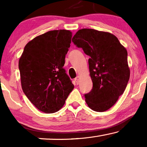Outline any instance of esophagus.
Segmentation results:
<instances>
[{"instance_id":"34e87169","label":"esophagus","mask_w":147,"mask_h":147,"mask_svg":"<svg viewBox=\"0 0 147 147\" xmlns=\"http://www.w3.org/2000/svg\"><path fill=\"white\" fill-rule=\"evenodd\" d=\"M75 81L78 85L80 84V76H77V77L75 78Z\"/></svg>"}]
</instances>
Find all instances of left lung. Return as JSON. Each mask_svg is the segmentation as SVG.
I'll use <instances>...</instances> for the list:
<instances>
[{"instance_id":"8db88e82","label":"left lung","mask_w":147,"mask_h":147,"mask_svg":"<svg viewBox=\"0 0 147 147\" xmlns=\"http://www.w3.org/2000/svg\"><path fill=\"white\" fill-rule=\"evenodd\" d=\"M72 41L90 56L93 88L84 95L86 104L94 111H106L124 93L129 80L127 51L115 35L92 29L79 30Z\"/></svg>"}]
</instances>
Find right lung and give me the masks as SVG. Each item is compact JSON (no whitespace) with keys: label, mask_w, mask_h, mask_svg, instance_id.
I'll return each instance as SVG.
<instances>
[{"label":"right lung","mask_w":147,"mask_h":147,"mask_svg":"<svg viewBox=\"0 0 147 147\" xmlns=\"http://www.w3.org/2000/svg\"><path fill=\"white\" fill-rule=\"evenodd\" d=\"M71 37L68 30L48 31L30 41L19 59L23 91L45 113L61 109L74 88L63 67Z\"/></svg>","instance_id":"right-lung-1"}]
</instances>
